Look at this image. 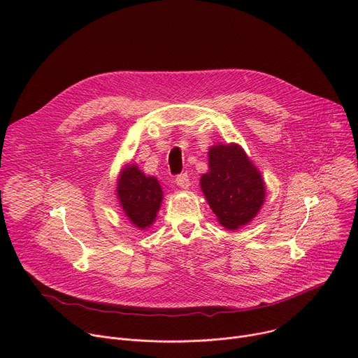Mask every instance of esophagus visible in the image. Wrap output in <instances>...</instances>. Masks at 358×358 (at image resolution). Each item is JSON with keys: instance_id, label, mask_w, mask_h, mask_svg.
<instances>
[{"instance_id": "1", "label": "esophagus", "mask_w": 358, "mask_h": 358, "mask_svg": "<svg viewBox=\"0 0 358 358\" xmlns=\"http://www.w3.org/2000/svg\"><path fill=\"white\" fill-rule=\"evenodd\" d=\"M176 182H177V185H178L180 188L187 189V188L189 187V177L187 176V173L180 174V176L176 178Z\"/></svg>"}]
</instances>
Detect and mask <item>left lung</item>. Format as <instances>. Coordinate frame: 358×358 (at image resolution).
I'll return each instance as SVG.
<instances>
[{"label":"left lung","mask_w":358,"mask_h":358,"mask_svg":"<svg viewBox=\"0 0 358 358\" xmlns=\"http://www.w3.org/2000/svg\"><path fill=\"white\" fill-rule=\"evenodd\" d=\"M201 192L227 230L249 224L265 203V181L239 144L208 148V171L200 177Z\"/></svg>","instance_id":"1"}]
</instances>
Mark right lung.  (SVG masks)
<instances>
[{"label": "right lung", "instance_id": "1", "mask_svg": "<svg viewBox=\"0 0 358 358\" xmlns=\"http://www.w3.org/2000/svg\"><path fill=\"white\" fill-rule=\"evenodd\" d=\"M116 199L127 219L139 230H147L157 219L164 194L155 177L145 176L129 162L117 176Z\"/></svg>", "mask_w": 358, "mask_h": 358}]
</instances>
